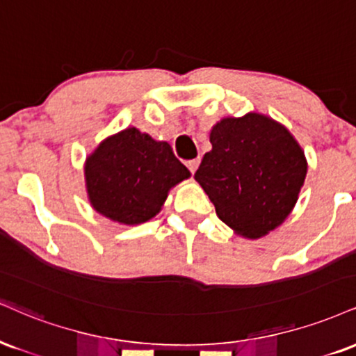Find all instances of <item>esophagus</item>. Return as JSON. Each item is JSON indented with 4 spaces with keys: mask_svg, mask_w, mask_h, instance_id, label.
<instances>
[{
    "mask_svg": "<svg viewBox=\"0 0 356 356\" xmlns=\"http://www.w3.org/2000/svg\"><path fill=\"white\" fill-rule=\"evenodd\" d=\"M199 164H200V159H192V161H187V167H189V170H191L192 174L195 172L197 167H199Z\"/></svg>",
    "mask_w": 356,
    "mask_h": 356,
    "instance_id": "esophagus-1",
    "label": "esophagus"
}]
</instances>
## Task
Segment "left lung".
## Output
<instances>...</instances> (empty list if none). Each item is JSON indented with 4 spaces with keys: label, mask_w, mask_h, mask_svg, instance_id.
Wrapping results in <instances>:
<instances>
[{
    "label": "left lung",
    "mask_w": 356,
    "mask_h": 356,
    "mask_svg": "<svg viewBox=\"0 0 356 356\" xmlns=\"http://www.w3.org/2000/svg\"><path fill=\"white\" fill-rule=\"evenodd\" d=\"M211 144L194 177L219 219L252 241L284 224L308 169L292 132L268 115L247 113L213 124Z\"/></svg>",
    "instance_id": "1"
}]
</instances>
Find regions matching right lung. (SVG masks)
Wrapping results in <instances>:
<instances>
[{"mask_svg":"<svg viewBox=\"0 0 356 356\" xmlns=\"http://www.w3.org/2000/svg\"><path fill=\"white\" fill-rule=\"evenodd\" d=\"M189 177V169L165 140L152 139L137 127L106 137L84 162L91 207L122 225L156 217L169 191Z\"/></svg>","mask_w":356,"mask_h":356,"instance_id":"add662e5","label":"right lung"}]
</instances>
